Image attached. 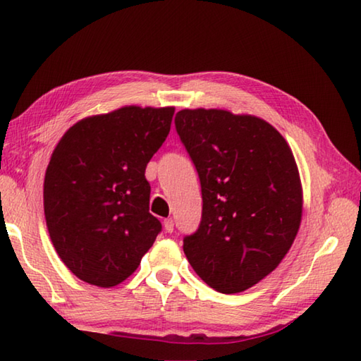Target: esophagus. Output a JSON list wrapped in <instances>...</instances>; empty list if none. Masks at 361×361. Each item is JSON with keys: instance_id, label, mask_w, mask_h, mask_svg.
Returning a JSON list of instances; mask_svg holds the SVG:
<instances>
[{"instance_id": "1", "label": "esophagus", "mask_w": 361, "mask_h": 361, "mask_svg": "<svg viewBox=\"0 0 361 361\" xmlns=\"http://www.w3.org/2000/svg\"><path fill=\"white\" fill-rule=\"evenodd\" d=\"M173 227H175V224H173V219L172 218H169V219L164 221V228H166V232L172 233L173 232Z\"/></svg>"}]
</instances>
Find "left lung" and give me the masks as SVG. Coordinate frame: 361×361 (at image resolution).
I'll use <instances>...</instances> for the list:
<instances>
[{
    "mask_svg": "<svg viewBox=\"0 0 361 361\" xmlns=\"http://www.w3.org/2000/svg\"><path fill=\"white\" fill-rule=\"evenodd\" d=\"M175 128L203 200L183 251L214 290L243 292L281 264L298 233L303 189L292 149L270 123L227 110H180Z\"/></svg>",
    "mask_w": 361,
    "mask_h": 361,
    "instance_id": "left-lung-1",
    "label": "left lung"
}]
</instances>
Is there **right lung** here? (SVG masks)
Returning <instances> with one entry per match:
<instances>
[{"mask_svg":"<svg viewBox=\"0 0 361 361\" xmlns=\"http://www.w3.org/2000/svg\"><path fill=\"white\" fill-rule=\"evenodd\" d=\"M173 107L126 106L83 118L51 153L44 213L58 255L78 279L114 287L161 232L145 169L169 135Z\"/></svg>","mask_w":361,"mask_h":361,"instance_id":"add662e5","label":"right lung"}]
</instances>
